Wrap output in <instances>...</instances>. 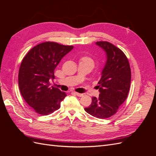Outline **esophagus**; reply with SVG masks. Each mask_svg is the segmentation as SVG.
<instances>
[{
  "instance_id": "34e87169",
  "label": "esophagus",
  "mask_w": 156,
  "mask_h": 156,
  "mask_svg": "<svg viewBox=\"0 0 156 156\" xmlns=\"http://www.w3.org/2000/svg\"><path fill=\"white\" fill-rule=\"evenodd\" d=\"M73 93L74 94H75V95H76V96H79V97H81V96H83V94H80V93H78V92H73Z\"/></svg>"
}]
</instances>
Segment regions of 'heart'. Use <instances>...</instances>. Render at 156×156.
I'll list each match as a JSON object with an SVG mask.
<instances>
[{"instance_id": "heart-1", "label": "heart", "mask_w": 156, "mask_h": 156, "mask_svg": "<svg viewBox=\"0 0 156 156\" xmlns=\"http://www.w3.org/2000/svg\"><path fill=\"white\" fill-rule=\"evenodd\" d=\"M82 60L83 61H85V62H88L89 63H90L91 64L94 65V60L90 57H87V56H85V57H83L82 58Z\"/></svg>"}]
</instances>
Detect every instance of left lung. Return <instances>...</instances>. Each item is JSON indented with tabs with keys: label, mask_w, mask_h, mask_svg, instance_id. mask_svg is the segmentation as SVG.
Instances as JSON below:
<instances>
[{
	"label": "left lung",
	"mask_w": 156,
	"mask_h": 156,
	"mask_svg": "<svg viewBox=\"0 0 156 156\" xmlns=\"http://www.w3.org/2000/svg\"><path fill=\"white\" fill-rule=\"evenodd\" d=\"M96 44L105 51L106 62L98 81L100 95L92 97V103L84 110L90 115L105 119L114 115L126 100L130 88L131 69L126 56L107 41Z\"/></svg>",
	"instance_id": "left-lung-1"
}]
</instances>
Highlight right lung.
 Returning a JSON list of instances; mask_svg holds the SVG:
<instances>
[{
  "mask_svg": "<svg viewBox=\"0 0 156 156\" xmlns=\"http://www.w3.org/2000/svg\"><path fill=\"white\" fill-rule=\"evenodd\" d=\"M73 46L47 41L37 45L23 58L19 71V87L27 104L37 113L48 115L58 110L66 94L51 87L56 67Z\"/></svg>",
  "mask_w": 156,
  "mask_h": 156,
  "instance_id": "right-lung-1",
  "label": "right lung"
}]
</instances>
